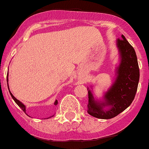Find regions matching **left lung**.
I'll return each instance as SVG.
<instances>
[{"instance_id":"1","label":"left lung","mask_w":149,"mask_h":149,"mask_svg":"<svg viewBox=\"0 0 149 149\" xmlns=\"http://www.w3.org/2000/svg\"><path fill=\"white\" fill-rule=\"evenodd\" d=\"M119 51L120 63L115 70V78L110 88L101 98H96L92 92L93 86L88 90V114L99 119H111L130 105L136 95L139 68L136 51L123 35L116 41Z\"/></svg>"}]
</instances>
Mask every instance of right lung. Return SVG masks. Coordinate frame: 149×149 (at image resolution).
Returning a JSON list of instances; mask_svg holds the SVG:
<instances>
[{"instance_id":"add662e5","label":"right lung","mask_w":149,"mask_h":149,"mask_svg":"<svg viewBox=\"0 0 149 149\" xmlns=\"http://www.w3.org/2000/svg\"><path fill=\"white\" fill-rule=\"evenodd\" d=\"M7 82H8V75H7ZM7 86H8V83H7ZM8 89H9V88H8ZM9 92H10V95H11V97H12V98H13V99L14 100V102H16V103H17V105H18L19 107H20L21 109H22V111H24L25 113H26V106H25L24 104H22V102H20V101H19L18 99H17V98H15L14 96L13 95V94H12L10 92V89H9ZM57 103H58V102H57V100H56L55 102H54V105H57ZM53 116H54V115H53ZM53 116H52V117H53Z\"/></svg>"}]
</instances>
